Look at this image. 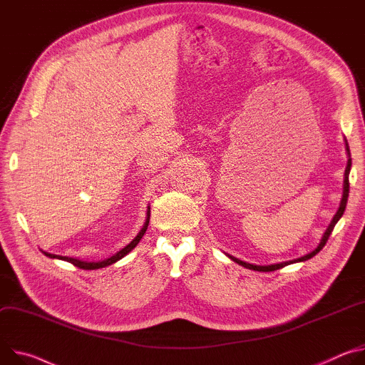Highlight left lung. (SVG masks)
<instances>
[{
    "label": "left lung",
    "instance_id": "1",
    "mask_svg": "<svg viewBox=\"0 0 365 365\" xmlns=\"http://www.w3.org/2000/svg\"><path fill=\"white\" fill-rule=\"evenodd\" d=\"M346 142V140H345ZM346 150H348V156H349V159H348V164H346V168H345V180H344V194H342V200H341V205H339V209H338V212H336V215L334 216V219H332V222H331V225L328 226V229H327V232H325V235H323V237H322V240H320V244H319V247L314 250V251H312L310 254H307V255H304V257H302V258H297V259H293V261H287V262H279V264H272V265H254V264H248V262H244V261H240V259H237V258H235V257H230L229 255V258L232 259V261H235V262H237L239 265H242V267H245V268H250V269H255V271H275V269H279V268H282V267H286V265H290V264H293V262H302V261H307V259H310V258H313L317 252H320L322 251V248L327 245V242H328V239H329V236H331V233H332V230H334V227H335V225L338 223V220L342 217V215H344V212H345V207H346V201H348V194H349V170H351V155H349V146H348V143H346Z\"/></svg>",
    "mask_w": 365,
    "mask_h": 365
}]
</instances>
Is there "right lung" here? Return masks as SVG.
<instances>
[{"label": "right lung", "instance_id": "right-lung-1", "mask_svg": "<svg viewBox=\"0 0 365 365\" xmlns=\"http://www.w3.org/2000/svg\"><path fill=\"white\" fill-rule=\"evenodd\" d=\"M149 212L150 210H148V219H146V223H145V226L142 227V230L138 233V236L130 242L129 245H126L123 250L121 251H118L117 254H114L113 257H110V258H107V259H104V261H98V262H87V261H81V259H76V258H68V257H61V255H55V254H49V252H43L46 257H49V258H58V259H63V261H66V262H71L72 265H75V267H78V268H83V269H98V268H104V267H107V265H111V264H114V262H117L118 259H121L123 258L125 255H128L138 244L140 242V239H142V236L145 235V232H146V229H148V225H149Z\"/></svg>", "mask_w": 365, "mask_h": 365}]
</instances>
